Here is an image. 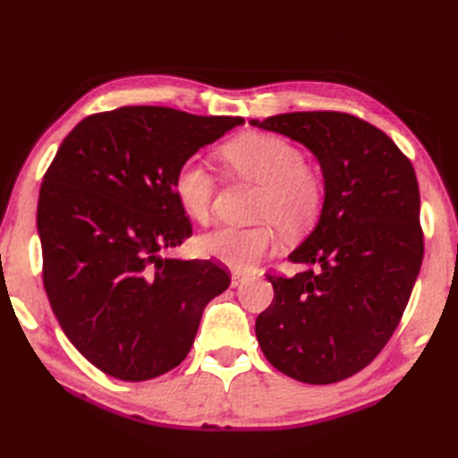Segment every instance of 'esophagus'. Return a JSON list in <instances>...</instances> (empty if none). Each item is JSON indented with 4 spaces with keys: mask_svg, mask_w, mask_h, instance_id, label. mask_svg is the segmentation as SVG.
<instances>
[{
    "mask_svg": "<svg viewBox=\"0 0 458 458\" xmlns=\"http://www.w3.org/2000/svg\"><path fill=\"white\" fill-rule=\"evenodd\" d=\"M246 281H248V276L242 274V271H234V274H232V287L244 285Z\"/></svg>",
    "mask_w": 458,
    "mask_h": 458,
    "instance_id": "esophagus-1",
    "label": "esophagus"
}]
</instances>
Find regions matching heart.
Instances as JSON below:
<instances>
[{
	"mask_svg": "<svg viewBox=\"0 0 458 458\" xmlns=\"http://www.w3.org/2000/svg\"><path fill=\"white\" fill-rule=\"evenodd\" d=\"M230 171L259 184L254 218L256 226H216L204 232L197 248L204 258L216 259L234 271H250L274 246L271 224L284 234L309 228L323 207L325 187L307 167L297 145L274 133H246L220 149ZM216 182L199 159H184L173 174V192L181 208L194 220H204L212 207Z\"/></svg>",
	"mask_w": 458,
	"mask_h": 458,
	"instance_id": "obj_1",
	"label": "heart"
}]
</instances>
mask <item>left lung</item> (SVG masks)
<instances>
[{"label":"left lung","mask_w":458,"mask_h":458,"mask_svg":"<svg viewBox=\"0 0 458 458\" xmlns=\"http://www.w3.org/2000/svg\"><path fill=\"white\" fill-rule=\"evenodd\" d=\"M251 125L315 155L325 179L313 232L289 254L307 269L267 276L274 301L256 318L269 364L305 384H335L382 352L423 261L420 187L400 148L356 115L291 112Z\"/></svg>","instance_id":"left-lung-1"}]
</instances>
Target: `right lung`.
Here are the masks:
<instances>
[{
  "instance_id": "add662e5",
  "label": "right lung",
  "mask_w": 458,
  "mask_h": 458,
  "mask_svg": "<svg viewBox=\"0 0 458 458\" xmlns=\"http://www.w3.org/2000/svg\"><path fill=\"white\" fill-rule=\"evenodd\" d=\"M242 123L123 106L84 118L58 148L38 192L43 284L66 338L104 374L143 382L179 366L228 289L212 261L161 251L192 234L174 171Z\"/></svg>"
}]
</instances>
